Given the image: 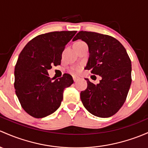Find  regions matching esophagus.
Segmentation results:
<instances>
[{"mask_svg": "<svg viewBox=\"0 0 148 148\" xmlns=\"http://www.w3.org/2000/svg\"><path fill=\"white\" fill-rule=\"evenodd\" d=\"M72 77H73V79H74V82H77V81H78L79 79V77H77V76H76V75H73Z\"/></svg>", "mask_w": 148, "mask_h": 148, "instance_id": "obj_1", "label": "esophagus"}]
</instances>
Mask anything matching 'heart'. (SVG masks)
Returning <instances> with one entry per match:
<instances>
[{
	"instance_id": "1",
	"label": "heart",
	"mask_w": 148,
	"mask_h": 148,
	"mask_svg": "<svg viewBox=\"0 0 148 148\" xmlns=\"http://www.w3.org/2000/svg\"><path fill=\"white\" fill-rule=\"evenodd\" d=\"M77 70H79V69H77Z\"/></svg>"
}]
</instances>
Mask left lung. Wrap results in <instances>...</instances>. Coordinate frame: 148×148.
Here are the masks:
<instances>
[{"label":"left lung","instance_id":"left-lung-1","mask_svg":"<svg viewBox=\"0 0 148 148\" xmlns=\"http://www.w3.org/2000/svg\"><path fill=\"white\" fill-rule=\"evenodd\" d=\"M79 39L88 47L89 57L85 69L101 77L97 84L86 79L87 88L81 92V100L94 116L111 117L126 99L132 81L131 61L125 47L114 37L80 31L73 41Z\"/></svg>","mask_w":148,"mask_h":148}]
</instances>
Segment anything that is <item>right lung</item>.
Here are the masks:
<instances>
[{"label":"right lung","mask_w":148,"mask_h":148,"mask_svg":"<svg viewBox=\"0 0 148 148\" xmlns=\"http://www.w3.org/2000/svg\"><path fill=\"white\" fill-rule=\"evenodd\" d=\"M77 31L51 32L35 37L23 48L15 66V94L29 115L42 119L61 105L64 90L73 84L66 74L52 82L48 70L60 65L65 45Z\"/></svg>","instance_id":"right-lung-1"}]
</instances>
